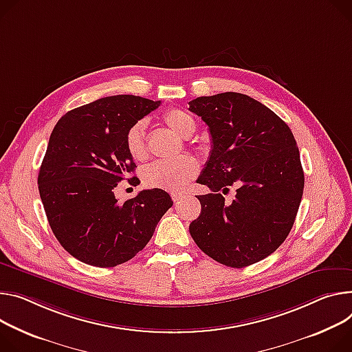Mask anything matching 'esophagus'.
<instances>
[{"instance_id":"34e87169","label":"esophagus","mask_w":352,"mask_h":352,"mask_svg":"<svg viewBox=\"0 0 352 352\" xmlns=\"http://www.w3.org/2000/svg\"><path fill=\"white\" fill-rule=\"evenodd\" d=\"M171 198H173V201H174L175 204H178L179 201H182V199L185 198V194H181V192H174V194H171Z\"/></svg>"}]
</instances>
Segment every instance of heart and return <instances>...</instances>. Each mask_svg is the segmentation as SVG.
Here are the masks:
<instances>
[{
  "label": "heart",
  "mask_w": 352,
  "mask_h": 352,
  "mask_svg": "<svg viewBox=\"0 0 352 352\" xmlns=\"http://www.w3.org/2000/svg\"><path fill=\"white\" fill-rule=\"evenodd\" d=\"M163 122L173 132L181 138H189L197 129V120L194 116L184 109H170L163 115ZM146 122L143 119L135 122L126 132L124 143L126 148L132 158L142 162L147 155L146 147ZM198 173V162L192 155H181L174 160H164L155 162L147 166L143 171V182L148 188H158L170 190V192H179L188 182Z\"/></svg>",
  "instance_id": "obj_1"
}]
</instances>
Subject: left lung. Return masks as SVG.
I'll use <instances>...</instances> for the list:
<instances>
[{"mask_svg": "<svg viewBox=\"0 0 352 352\" xmlns=\"http://www.w3.org/2000/svg\"><path fill=\"white\" fill-rule=\"evenodd\" d=\"M209 126L212 150L198 182L202 210L189 225L214 261L243 268L272 254L289 234L305 174L296 140L276 113L248 95L221 92L189 102ZM236 186L232 201L222 197Z\"/></svg>", "mask_w": 352, "mask_h": 352, "instance_id": "8db88e82", "label": "left lung"}]
</instances>
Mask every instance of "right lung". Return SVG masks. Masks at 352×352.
<instances>
[{
	"label": "right lung",
	"mask_w": 352,
	"mask_h": 352,
	"mask_svg": "<svg viewBox=\"0 0 352 352\" xmlns=\"http://www.w3.org/2000/svg\"><path fill=\"white\" fill-rule=\"evenodd\" d=\"M160 104L113 95L67 112L54 126L39 170V194L56 239L81 263L109 268L129 261L173 206L158 188L124 202L115 198L116 185L136 167L126 132Z\"/></svg>",
	"instance_id": "obj_1"
}]
</instances>
